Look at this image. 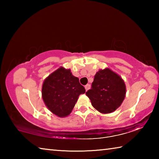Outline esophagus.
Returning a JSON list of instances; mask_svg holds the SVG:
<instances>
[{
	"mask_svg": "<svg viewBox=\"0 0 159 159\" xmlns=\"http://www.w3.org/2000/svg\"><path fill=\"white\" fill-rule=\"evenodd\" d=\"M90 88V84H87V85H85V89L86 91H87L88 90H89Z\"/></svg>",
	"mask_w": 159,
	"mask_h": 159,
	"instance_id": "1",
	"label": "esophagus"
}]
</instances>
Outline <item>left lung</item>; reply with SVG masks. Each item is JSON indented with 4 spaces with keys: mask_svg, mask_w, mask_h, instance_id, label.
<instances>
[{
    "mask_svg": "<svg viewBox=\"0 0 159 159\" xmlns=\"http://www.w3.org/2000/svg\"><path fill=\"white\" fill-rule=\"evenodd\" d=\"M126 93L125 83L109 68L97 72L90 90L86 92L93 107L102 114H109L121 105Z\"/></svg>",
    "mask_w": 159,
    "mask_h": 159,
    "instance_id": "1",
    "label": "left lung"
}]
</instances>
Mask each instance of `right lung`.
<instances>
[{"mask_svg": "<svg viewBox=\"0 0 159 159\" xmlns=\"http://www.w3.org/2000/svg\"><path fill=\"white\" fill-rule=\"evenodd\" d=\"M85 93L79 79L70 69L60 67L45 79L42 98L50 111L59 117L70 114L80 94Z\"/></svg>", "mask_w": 159, "mask_h": 159, "instance_id": "obj_1", "label": "right lung"}]
</instances>
